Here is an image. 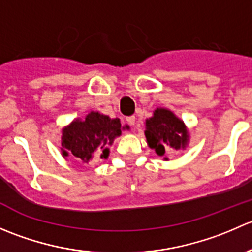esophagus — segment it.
I'll use <instances>...</instances> for the list:
<instances>
[{
  "label": "esophagus",
  "mask_w": 252,
  "mask_h": 252,
  "mask_svg": "<svg viewBox=\"0 0 252 252\" xmlns=\"http://www.w3.org/2000/svg\"><path fill=\"white\" fill-rule=\"evenodd\" d=\"M126 122H128V124H130V126H134V124H135V116L126 117Z\"/></svg>",
  "instance_id": "obj_1"
}]
</instances>
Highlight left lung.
<instances>
[{
	"instance_id": "obj_1",
	"label": "left lung",
	"mask_w": 252,
	"mask_h": 252,
	"mask_svg": "<svg viewBox=\"0 0 252 252\" xmlns=\"http://www.w3.org/2000/svg\"><path fill=\"white\" fill-rule=\"evenodd\" d=\"M145 136L147 145L158 156H163L169 147L185 149L189 141V131L184 122L167 108H156L154 116L146 119Z\"/></svg>"
}]
</instances>
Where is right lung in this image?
<instances>
[{
    "label": "right lung",
    "mask_w": 252,
    "mask_h": 252,
    "mask_svg": "<svg viewBox=\"0 0 252 252\" xmlns=\"http://www.w3.org/2000/svg\"><path fill=\"white\" fill-rule=\"evenodd\" d=\"M118 118L111 119L98 112H90L85 118L75 119L62 130L63 157L73 156L78 161L88 163L96 154L101 158H107L114 139L122 134L123 129Z\"/></svg>",
    "instance_id": "1"
}]
</instances>
